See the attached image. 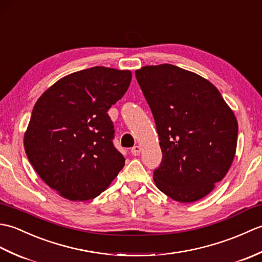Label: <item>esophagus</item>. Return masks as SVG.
<instances>
[{"label":"esophagus","mask_w":262,"mask_h":262,"mask_svg":"<svg viewBox=\"0 0 262 262\" xmlns=\"http://www.w3.org/2000/svg\"><path fill=\"white\" fill-rule=\"evenodd\" d=\"M141 151H142V148H141V146H138V145H136V146H134V147H133V148H132V154H133V155H135V157H136V155H138V154H140V153H141Z\"/></svg>","instance_id":"1"}]
</instances>
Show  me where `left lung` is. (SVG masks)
Instances as JSON below:
<instances>
[{"label":"left lung","instance_id":"obj_1","mask_svg":"<svg viewBox=\"0 0 262 262\" xmlns=\"http://www.w3.org/2000/svg\"><path fill=\"white\" fill-rule=\"evenodd\" d=\"M152 110L162 149L155 185L179 203L213 190L236 152L237 120L217 88L193 72L171 64L135 71Z\"/></svg>","mask_w":262,"mask_h":262}]
</instances>
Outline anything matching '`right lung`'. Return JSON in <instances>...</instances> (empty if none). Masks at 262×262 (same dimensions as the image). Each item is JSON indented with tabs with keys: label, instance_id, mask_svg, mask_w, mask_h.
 I'll return each instance as SVG.
<instances>
[{
	"label": "right lung",
	"instance_id": "obj_1",
	"mask_svg": "<svg viewBox=\"0 0 262 262\" xmlns=\"http://www.w3.org/2000/svg\"><path fill=\"white\" fill-rule=\"evenodd\" d=\"M130 81V71L96 66L62 77L37 100L25 132V151L38 176L59 196L72 202L96 198L124 168L107 113Z\"/></svg>",
	"mask_w": 262,
	"mask_h": 262
}]
</instances>
